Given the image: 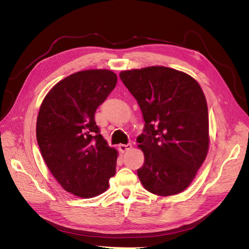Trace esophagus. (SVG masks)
<instances>
[{"label":"esophagus","instance_id":"esophagus-1","mask_svg":"<svg viewBox=\"0 0 249 249\" xmlns=\"http://www.w3.org/2000/svg\"><path fill=\"white\" fill-rule=\"evenodd\" d=\"M131 149V144H120L119 145V150L122 152V153H125V152H127V151H129Z\"/></svg>","mask_w":249,"mask_h":249}]
</instances>
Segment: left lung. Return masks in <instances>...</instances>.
<instances>
[{"instance_id":"left-lung-1","label":"left lung","mask_w":249,"mask_h":249,"mask_svg":"<svg viewBox=\"0 0 249 249\" xmlns=\"http://www.w3.org/2000/svg\"><path fill=\"white\" fill-rule=\"evenodd\" d=\"M121 80L137 99L144 120L138 138L144 154L137 174L158 196L182 193L193 182L209 150L205 96L193 77L173 68L124 71Z\"/></svg>"}]
</instances>
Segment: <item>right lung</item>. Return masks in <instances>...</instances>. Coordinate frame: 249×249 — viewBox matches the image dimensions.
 <instances>
[{
	"mask_svg": "<svg viewBox=\"0 0 249 249\" xmlns=\"http://www.w3.org/2000/svg\"><path fill=\"white\" fill-rule=\"evenodd\" d=\"M118 82L108 70L72 73L46 95L36 123V138L47 167L66 192L92 198L109 187L118 152L95 122V112Z\"/></svg>",
	"mask_w": 249,
	"mask_h": 249,
	"instance_id": "1",
	"label": "right lung"
}]
</instances>
